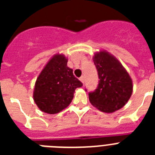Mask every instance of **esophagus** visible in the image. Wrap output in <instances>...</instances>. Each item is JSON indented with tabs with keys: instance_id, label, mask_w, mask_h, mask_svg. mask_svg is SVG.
I'll use <instances>...</instances> for the list:
<instances>
[{
	"instance_id": "34e87169",
	"label": "esophagus",
	"mask_w": 155,
	"mask_h": 155,
	"mask_svg": "<svg viewBox=\"0 0 155 155\" xmlns=\"http://www.w3.org/2000/svg\"><path fill=\"white\" fill-rule=\"evenodd\" d=\"M79 79H80L82 83H83V84H84V76H81Z\"/></svg>"
}]
</instances>
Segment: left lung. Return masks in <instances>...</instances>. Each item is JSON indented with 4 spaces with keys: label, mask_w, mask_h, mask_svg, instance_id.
Here are the masks:
<instances>
[{
    "label": "left lung",
    "mask_w": 155,
    "mask_h": 155,
    "mask_svg": "<svg viewBox=\"0 0 155 155\" xmlns=\"http://www.w3.org/2000/svg\"><path fill=\"white\" fill-rule=\"evenodd\" d=\"M93 61L99 81L96 89L88 93L90 102L104 113L119 110L132 94L131 78L120 61L108 52L96 53Z\"/></svg>",
    "instance_id": "1"
}]
</instances>
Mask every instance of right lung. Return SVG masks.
<instances>
[{
  "label": "right lung",
  "mask_w": 155,
  "mask_h": 155,
  "mask_svg": "<svg viewBox=\"0 0 155 155\" xmlns=\"http://www.w3.org/2000/svg\"><path fill=\"white\" fill-rule=\"evenodd\" d=\"M83 85L68 67V59L62 54L52 57L41 71L33 92L35 104L41 111L56 114L67 108L77 87Z\"/></svg>",
  "instance_id": "obj_1"
}]
</instances>
